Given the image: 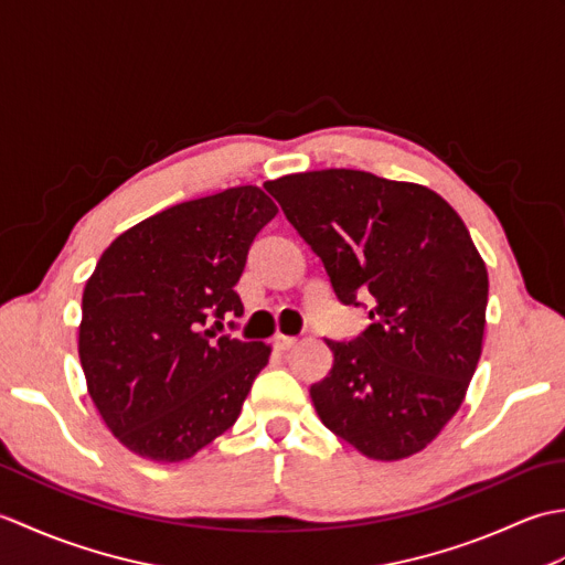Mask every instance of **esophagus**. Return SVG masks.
I'll return each mask as SVG.
<instances>
[{
  "instance_id": "obj_1",
  "label": "esophagus",
  "mask_w": 565,
  "mask_h": 565,
  "mask_svg": "<svg viewBox=\"0 0 565 565\" xmlns=\"http://www.w3.org/2000/svg\"><path fill=\"white\" fill-rule=\"evenodd\" d=\"M298 340L296 338H289V334H274V340H271V344H274V350L276 352H286V350H291V347L296 344Z\"/></svg>"
}]
</instances>
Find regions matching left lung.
Wrapping results in <instances>:
<instances>
[{
  "label": "left lung",
  "mask_w": 565,
  "mask_h": 565,
  "mask_svg": "<svg viewBox=\"0 0 565 565\" xmlns=\"http://www.w3.org/2000/svg\"><path fill=\"white\" fill-rule=\"evenodd\" d=\"M326 264L342 303L366 296L371 326L326 340L332 369L310 386L334 435L374 461H401L459 411L483 350L488 269L437 191L362 170L264 184Z\"/></svg>",
  "instance_id": "8db88e82"
}]
</instances>
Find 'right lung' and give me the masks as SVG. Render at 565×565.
Segmentation results:
<instances>
[{
	"instance_id": "1",
	"label": "right lung",
	"mask_w": 565,
	"mask_h": 565,
	"mask_svg": "<svg viewBox=\"0 0 565 565\" xmlns=\"http://www.w3.org/2000/svg\"><path fill=\"white\" fill-rule=\"evenodd\" d=\"M279 213L259 186L177 203L104 249L82 294L79 362L89 398L126 449L186 461L235 425L271 347L203 326L243 316L235 284Z\"/></svg>"
}]
</instances>
